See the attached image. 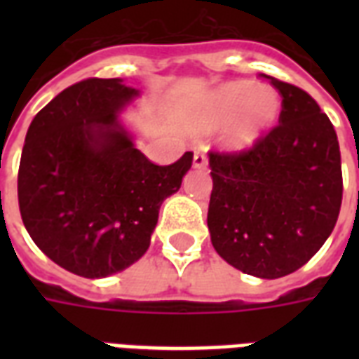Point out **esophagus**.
<instances>
[{"label": "esophagus", "instance_id": "obj_1", "mask_svg": "<svg viewBox=\"0 0 359 359\" xmlns=\"http://www.w3.org/2000/svg\"><path fill=\"white\" fill-rule=\"evenodd\" d=\"M207 152H205V149H196V152H194V168L201 169V168H207Z\"/></svg>", "mask_w": 359, "mask_h": 359}]
</instances>
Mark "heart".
<instances>
[{
  "instance_id": "heart-1",
  "label": "heart",
  "mask_w": 359,
  "mask_h": 359,
  "mask_svg": "<svg viewBox=\"0 0 359 359\" xmlns=\"http://www.w3.org/2000/svg\"><path fill=\"white\" fill-rule=\"evenodd\" d=\"M279 115L276 93L251 81H231L218 87L191 115L197 130H216L225 124V141L233 149L251 147Z\"/></svg>"
}]
</instances>
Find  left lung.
<instances>
[{
    "instance_id": "left-lung-1",
    "label": "left lung",
    "mask_w": 359,
    "mask_h": 359,
    "mask_svg": "<svg viewBox=\"0 0 359 359\" xmlns=\"http://www.w3.org/2000/svg\"><path fill=\"white\" fill-rule=\"evenodd\" d=\"M281 95L279 123L244 151H210L208 231L231 266L278 279L304 266L343 201L339 141L304 89L261 74Z\"/></svg>"
}]
</instances>
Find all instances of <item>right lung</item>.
Returning <instances> with one entry per match:
<instances>
[{
  "mask_svg": "<svg viewBox=\"0 0 359 359\" xmlns=\"http://www.w3.org/2000/svg\"><path fill=\"white\" fill-rule=\"evenodd\" d=\"M137 97L119 78H87L31 121L18 169L22 222L44 255L81 278L134 264L158 210L180 188L194 152L156 165L135 149L117 114Z\"/></svg>",
  "mask_w": 359,
  "mask_h": 359,
  "instance_id": "obj_1",
  "label": "right lung"
}]
</instances>
